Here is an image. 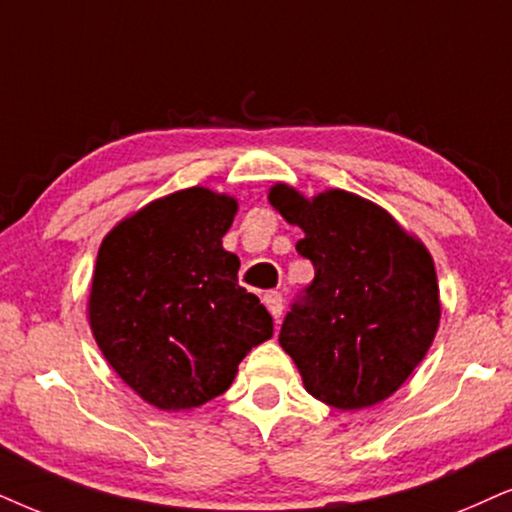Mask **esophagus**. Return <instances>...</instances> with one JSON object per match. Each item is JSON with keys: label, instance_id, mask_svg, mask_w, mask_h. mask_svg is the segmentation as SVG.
<instances>
[{"label": "esophagus", "instance_id": "1", "mask_svg": "<svg viewBox=\"0 0 512 512\" xmlns=\"http://www.w3.org/2000/svg\"><path fill=\"white\" fill-rule=\"evenodd\" d=\"M262 302H264V307L269 309V314L274 316L276 321L281 319V314H283V297H281V293L271 290V293H267V295L262 297Z\"/></svg>", "mask_w": 512, "mask_h": 512}]
</instances>
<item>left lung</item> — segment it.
<instances>
[{
  "label": "left lung",
  "mask_w": 512,
  "mask_h": 512,
  "mask_svg": "<svg viewBox=\"0 0 512 512\" xmlns=\"http://www.w3.org/2000/svg\"><path fill=\"white\" fill-rule=\"evenodd\" d=\"M269 203L304 231L295 248L314 264L312 286L278 335L304 390L340 411L387 399L423 361L439 328L442 302L428 248L357 193L328 189L304 198L274 184Z\"/></svg>",
  "instance_id": "left-lung-1"
}]
</instances>
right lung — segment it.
Wrapping results in <instances>:
<instances>
[{"instance_id": "right-lung-1", "label": "right lung", "mask_w": 512, "mask_h": 512, "mask_svg": "<svg viewBox=\"0 0 512 512\" xmlns=\"http://www.w3.org/2000/svg\"><path fill=\"white\" fill-rule=\"evenodd\" d=\"M238 200L205 186L144 205L103 238L87 319L103 359L146 404L186 411L234 383L252 347L274 335L222 248Z\"/></svg>"}]
</instances>
